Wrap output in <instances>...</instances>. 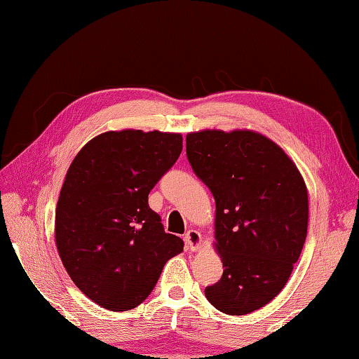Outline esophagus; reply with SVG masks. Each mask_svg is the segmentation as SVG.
<instances>
[{
	"instance_id": "obj_1",
	"label": "esophagus",
	"mask_w": 359,
	"mask_h": 359,
	"mask_svg": "<svg viewBox=\"0 0 359 359\" xmlns=\"http://www.w3.org/2000/svg\"><path fill=\"white\" fill-rule=\"evenodd\" d=\"M185 242H187V245L191 252H198L199 248H201V244H203V236H201V233H199V231L190 229L185 234Z\"/></svg>"
}]
</instances>
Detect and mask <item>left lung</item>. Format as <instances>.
Listing matches in <instances>:
<instances>
[{"label": "left lung", "instance_id": "left-lung-1", "mask_svg": "<svg viewBox=\"0 0 359 359\" xmlns=\"http://www.w3.org/2000/svg\"><path fill=\"white\" fill-rule=\"evenodd\" d=\"M194 174L215 199L220 282L205 288L218 311L245 315L280 293L307 236V187L282 147L252 130L187 135Z\"/></svg>", "mask_w": 359, "mask_h": 359}]
</instances>
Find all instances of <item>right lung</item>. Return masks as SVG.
I'll return each instance as SVG.
<instances>
[{
  "label": "right lung",
  "mask_w": 359,
  "mask_h": 359,
  "mask_svg": "<svg viewBox=\"0 0 359 359\" xmlns=\"http://www.w3.org/2000/svg\"><path fill=\"white\" fill-rule=\"evenodd\" d=\"M182 151L180 133L121 130L88 141L66 172L55 244L71 280L112 312L137 307L184 241L165 233L149 193Z\"/></svg>",
  "instance_id": "1"
}]
</instances>
